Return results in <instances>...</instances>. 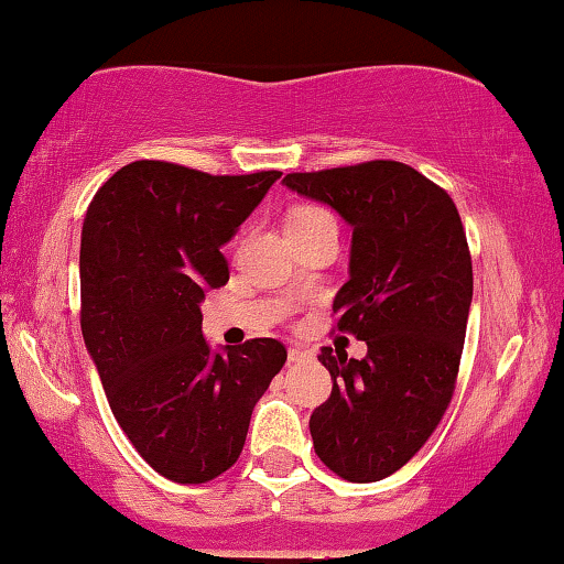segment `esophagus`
Instances as JSON below:
<instances>
[{
    "mask_svg": "<svg viewBox=\"0 0 564 564\" xmlns=\"http://www.w3.org/2000/svg\"><path fill=\"white\" fill-rule=\"evenodd\" d=\"M310 357V352L304 347H290V352H288V359L292 365H297V362H304V359Z\"/></svg>",
    "mask_w": 564,
    "mask_h": 564,
    "instance_id": "esophagus-1",
    "label": "esophagus"
}]
</instances>
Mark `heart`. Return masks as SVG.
Returning <instances> with one entry per match:
<instances>
[{
  "mask_svg": "<svg viewBox=\"0 0 564 564\" xmlns=\"http://www.w3.org/2000/svg\"><path fill=\"white\" fill-rule=\"evenodd\" d=\"M315 215H322V209H317V207H304V209H300L297 215H294L290 221H297V219H307V217H315Z\"/></svg>",
  "mask_w": 564,
  "mask_h": 564,
  "instance_id": "1",
  "label": "heart"
}]
</instances>
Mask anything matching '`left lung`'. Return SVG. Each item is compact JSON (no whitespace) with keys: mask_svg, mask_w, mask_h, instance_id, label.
<instances>
[{"mask_svg":"<svg viewBox=\"0 0 564 564\" xmlns=\"http://www.w3.org/2000/svg\"><path fill=\"white\" fill-rule=\"evenodd\" d=\"M352 227L337 329L367 357L322 349L332 394L312 412L317 457L349 482H377L417 455L445 414L463 357L473 260L445 189L392 160L292 172L282 180Z\"/></svg>","mask_w":564,"mask_h":564,"instance_id":"1","label":"left lung"}]
</instances>
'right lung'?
<instances>
[{
	"instance_id": "right-lung-1",
	"label": "right lung",
	"mask_w": 564,
	"mask_h": 564,
	"mask_svg": "<svg viewBox=\"0 0 564 564\" xmlns=\"http://www.w3.org/2000/svg\"><path fill=\"white\" fill-rule=\"evenodd\" d=\"M280 177L140 160L89 202L82 337L119 427L172 482H209L237 463L254 404L288 359L272 337L212 352L199 310L229 280L221 245Z\"/></svg>"
}]
</instances>
